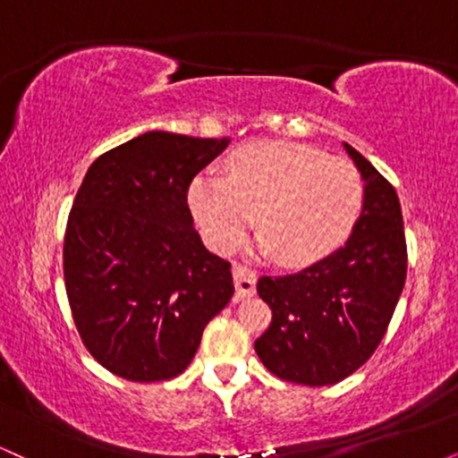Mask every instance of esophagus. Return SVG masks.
<instances>
[{
  "label": "esophagus",
  "instance_id": "34e87169",
  "mask_svg": "<svg viewBox=\"0 0 458 458\" xmlns=\"http://www.w3.org/2000/svg\"><path fill=\"white\" fill-rule=\"evenodd\" d=\"M233 277H234V286H236V297L245 299L251 297L256 293V271H251L250 267L245 265H234L233 267Z\"/></svg>",
  "mask_w": 458,
  "mask_h": 458
}]
</instances>
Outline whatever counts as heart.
<instances>
[{
	"instance_id": "heart-1",
	"label": "heart",
	"mask_w": 458,
	"mask_h": 458,
	"mask_svg": "<svg viewBox=\"0 0 458 458\" xmlns=\"http://www.w3.org/2000/svg\"><path fill=\"white\" fill-rule=\"evenodd\" d=\"M364 196V178L351 161L295 141H254L230 155L228 178L208 170L193 176L187 204L219 254H230L256 217L262 254L308 267L349 239Z\"/></svg>"
}]
</instances>
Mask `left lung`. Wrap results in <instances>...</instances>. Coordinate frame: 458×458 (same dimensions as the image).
Wrapping results in <instances>:
<instances>
[{
    "instance_id": "left-lung-1",
    "label": "left lung",
    "mask_w": 458,
    "mask_h": 458,
    "mask_svg": "<svg viewBox=\"0 0 458 458\" xmlns=\"http://www.w3.org/2000/svg\"><path fill=\"white\" fill-rule=\"evenodd\" d=\"M364 178V208L344 247L293 276L259 280L269 329L254 343L276 377L299 386H334L366 364L386 335L404 277L407 243L396 189L353 146Z\"/></svg>"
}]
</instances>
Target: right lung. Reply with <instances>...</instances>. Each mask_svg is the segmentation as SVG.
<instances>
[{
    "mask_svg": "<svg viewBox=\"0 0 458 458\" xmlns=\"http://www.w3.org/2000/svg\"><path fill=\"white\" fill-rule=\"evenodd\" d=\"M230 140L148 131L98 157L64 234V282L83 344L123 379L181 375L233 299L230 262L193 228L187 189Z\"/></svg>",
    "mask_w": 458,
    "mask_h": 458,
    "instance_id": "obj_1",
    "label": "right lung"
}]
</instances>
